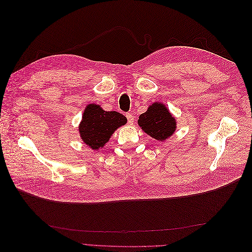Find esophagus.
Returning a JSON list of instances; mask_svg holds the SVG:
<instances>
[{
	"mask_svg": "<svg viewBox=\"0 0 252 252\" xmlns=\"http://www.w3.org/2000/svg\"><path fill=\"white\" fill-rule=\"evenodd\" d=\"M126 117H127L128 123H129V124H132V123H133V120H134V117L132 116V114H131V113H127Z\"/></svg>",
	"mask_w": 252,
	"mask_h": 252,
	"instance_id": "1",
	"label": "esophagus"
}]
</instances>
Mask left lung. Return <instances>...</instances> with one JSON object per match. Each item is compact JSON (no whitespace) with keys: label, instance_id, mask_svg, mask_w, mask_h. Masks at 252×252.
Instances as JSON below:
<instances>
[{"label":"left lung","instance_id":"obj_1","mask_svg":"<svg viewBox=\"0 0 252 252\" xmlns=\"http://www.w3.org/2000/svg\"><path fill=\"white\" fill-rule=\"evenodd\" d=\"M138 123L144 132L158 141H164L173 134L175 120L167 107L161 103H154L146 112L142 113Z\"/></svg>","mask_w":252,"mask_h":252}]
</instances>
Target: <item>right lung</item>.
<instances>
[{"label":"right lung","instance_id":"right-lung-1","mask_svg":"<svg viewBox=\"0 0 252 252\" xmlns=\"http://www.w3.org/2000/svg\"><path fill=\"white\" fill-rule=\"evenodd\" d=\"M127 119L117 111H105L98 105H88L79 127L81 138L89 147L100 149L117 129L126 124Z\"/></svg>","mask_w":252,"mask_h":252}]
</instances>
